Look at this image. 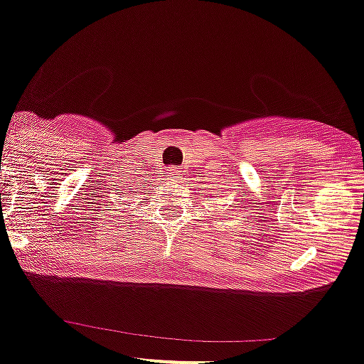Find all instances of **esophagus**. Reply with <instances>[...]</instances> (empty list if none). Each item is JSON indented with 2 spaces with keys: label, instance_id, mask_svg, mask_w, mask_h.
Returning a JSON list of instances; mask_svg holds the SVG:
<instances>
[{
  "label": "esophagus",
  "instance_id": "1",
  "mask_svg": "<svg viewBox=\"0 0 364 364\" xmlns=\"http://www.w3.org/2000/svg\"><path fill=\"white\" fill-rule=\"evenodd\" d=\"M168 174H171L174 179H179V178H183L185 171H181L179 167H171V168H168Z\"/></svg>",
  "mask_w": 364,
  "mask_h": 364
}]
</instances>
